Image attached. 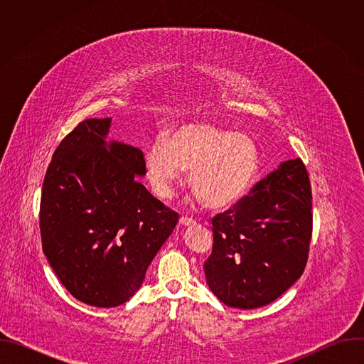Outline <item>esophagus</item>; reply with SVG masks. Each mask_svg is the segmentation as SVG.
Returning a JSON list of instances; mask_svg holds the SVG:
<instances>
[{
    "label": "esophagus",
    "mask_w": 364,
    "mask_h": 364,
    "mask_svg": "<svg viewBox=\"0 0 364 364\" xmlns=\"http://www.w3.org/2000/svg\"><path fill=\"white\" fill-rule=\"evenodd\" d=\"M178 223L183 226V228H191L196 225V222L193 219H188V218H180Z\"/></svg>",
    "instance_id": "esophagus-1"
}]
</instances>
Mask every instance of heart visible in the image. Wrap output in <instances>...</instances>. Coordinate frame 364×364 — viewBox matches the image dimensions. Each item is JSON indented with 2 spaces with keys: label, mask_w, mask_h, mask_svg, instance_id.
Segmentation results:
<instances>
[{
  "label": "heart",
  "mask_w": 364,
  "mask_h": 364,
  "mask_svg": "<svg viewBox=\"0 0 364 364\" xmlns=\"http://www.w3.org/2000/svg\"><path fill=\"white\" fill-rule=\"evenodd\" d=\"M146 177L161 198L174 196L190 171L196 200L222 210L242 200L259 171V149L252 136L220 127L196 122L171 128L149 145L145 154Z\"/></svg>",
  "instance_id": "obj_1"
}]
</instances>
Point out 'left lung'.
<instances>
[{
    "label": "left lung",
    "mask_w": 364,
    "mask_h": 364,
    "mask_svg": "<svg viewBox=\"0 0 364 364\" xmlns=\"http://www.w3.org/2000/svg\"><path fill=\"white\" fill-rule=\"evenodd\" d=\"M311 184L304 163L288 160L213 220L205 281L226 305L271 304L302 275L313 232Z\"/></svg>",
    "instance_id": "left-lung-1"
}]
</instances>
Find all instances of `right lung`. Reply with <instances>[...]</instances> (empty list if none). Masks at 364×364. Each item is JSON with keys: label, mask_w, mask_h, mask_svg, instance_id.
Instances as JSON below:
<instances>
[{"label": "right lung", "mask_w": 364, "mask_h": 364, "mask_svg": "<svg viewBox=\"0 0 364 364\" xmlns=\"http://www.w3.org/2000/svg\"><path fill=\"white\" fill-rule=\"evenodd\" d=\"M112 118L80 122L53 154L41 191L40 232L50 267L79 301L127 302L174 230L178 215L138 180L139 148L108 141Z\"/></svg>", "instance_id": "add662e5"}]
</instances>
